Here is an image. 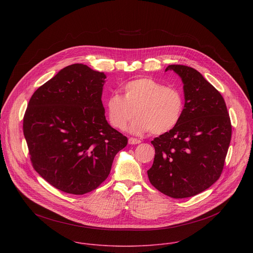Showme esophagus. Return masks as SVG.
<instances>
[{
    "label": "esophagus",
    "instance_id": "obj_1",
    "mask_svg": "<svg viewBox=\"0 0 253 253\" xmlns=\"http://www.w3.org/2000/svg\"><path fill=\"white\" fill-rule=\"evenodd\" d=\"M128 142H129V144H131V145H135V144H139V143H141V141H140L139 139H137V138H133V137H130V138H129V140H128Z\"/></svg>",
    "mask_w": 253,
    "mask_h": 253
}]
</instances>
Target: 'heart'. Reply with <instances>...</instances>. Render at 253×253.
<instances>
[{
	"label": "heart",
	"instance_id": "obj_1",
	"mask_svg": "<svg viewBox=\"0 0 253 253\" xmlns=\"http://www.w3.org/2000/svg\"><path fill=\"white\" fill-rule=\"evenodd\" d=\"M123 93H112L106 100L109 121L118 130H124L136 114L132 132L164 134L183 116L185 99L178 88L166 87L152 78H139L125 84Z\"/></svg>",
	"mask_w": 253,
	"mask_h": 253
}]
</instances>
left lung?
<instances>
[{
	"label": "left lung",
	"mask_w": 253,
	"mask_h": 253,
	"mask_svg": "<svg viewBox=\"0 0 253 253\" xmlns=\"http://www.w3.org/2000/svg\"><path fill=\"white\" fill-rule=\"evenodd\" d=\"M183 82L185 109L178 125L156 137L150 183L172 198L194 196L219 179L231 140L225 101L199 72L169 65Z\"/></svg>",
	"instance_id": "left-lung-1"
}]
</instances>
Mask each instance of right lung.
<instances>
[{"instance_id":"obj_1","label":"right lung","mask_w":253,"mask_h":253,"mask_svg":"<svg viewBox=\"0 0 253 253\" xmlns=\"http://www.w3.org/2000/svg\"><path fill=\"white\" fill-rule=\"evenodd\" d=\"M106 75L87 65L62 69L32 95L23 131L34 169L55 188L82 195L96 189L128 143L108 124Z\"/></svg>"}]
</instances>
